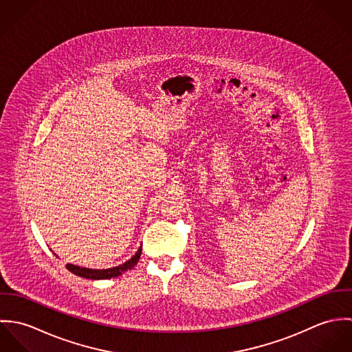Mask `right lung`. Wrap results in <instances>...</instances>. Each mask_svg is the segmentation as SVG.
I'll list each match as a JSON object with an SVG mask.
<instances>
[{"label": "right lung", "mask_w": 352, "mask_h": 352, "mask_svg": "<svg viewBox=\"0 0 352 352\" xmlns=\"http://www.w3.org/2000/svg\"><path fill=\"white\" fill-rule=\"evenodd\" d=\"M141 252L142 247L137 251V253L124 264L113 267V268H107V270H91V268H84V267H78V265H73V264H66V268L73 272L74 275H78L81 278H87V279H109V278H115L122 275L124 271L134 268V265L138 263L140 257H141Z\"/></svg>", "instance_id": "obj_1"}]
</instances>
